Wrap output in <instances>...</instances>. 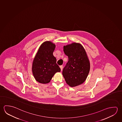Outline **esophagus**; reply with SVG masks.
<instances>
[{"label":"esophagus","instance_id":"34e87169","mask_svg":"<svg viewBox=\"0 0 122 122\" xmlns=\"http://www.w3.org/2000/svg\"><path fill=\"white\" fill-rule=\"evenodd\" d=\"M60 69H61V71H62V66H60Z\"/></svg>","mask_w":122,"mask_h":122}]
</instances>
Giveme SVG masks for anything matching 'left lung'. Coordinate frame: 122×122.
<instances>
[{"label": "left lung", "instance_id": "1", "mask_svg": "<svg viewBox=\"0 0 122 122\" xmlns=\"http://www.w3.org/2000/svg\"><path fill=\"white\" fill-rule=\"evenodd\" d=\"M68 61L62 71L67 84L71 87L80 85L85 81L90 70V62L85 50L80 43H74L63 47Z\"/></svg>", "mask_w": 122, "mask_h": 122}]
</instances>
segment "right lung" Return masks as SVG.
<instances>
[{
	"mask_svg": "<svg viewBox=\"0 0 122 122\" xmlns=\"http://www.w3.org/2000/svg\"><path fill=\"white\" fill-rule=\"evenodd\" d=\"M56 45L51 41L43 42L39 48L32 62V74L35 79L43 84L49 83L56 73L61 69L53 55Z\"/></svg>",
	"mask_w": 122,
	"mask_h": 122,
	"instance_id": "obj_1",
	"label": "right lung"
}]
</instances>
